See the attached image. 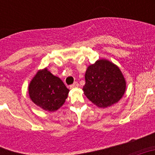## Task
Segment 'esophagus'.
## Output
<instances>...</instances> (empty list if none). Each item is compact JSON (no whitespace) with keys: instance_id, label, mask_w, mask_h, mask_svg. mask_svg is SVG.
Here are the masks:
<instances>
[{"instance_id":"obj_1","label":"esophagus","mask_w":155,"mask_h":155,"mask_svg":"<svg viewBox=\"0 0 155 155\" xmlns=\"http://www.w3.org/2000/svg\"><path fill=\"white\" fill-rule=\"evenodd\" d=\"M78 82H74L73 84H71V85H70V88L71 89H72V88H74V87H78Z\"/></svg>"}]
</instances>
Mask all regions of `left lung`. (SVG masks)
Masks as SVG:
<instances>
[{
    "label": "left lung",
    "instance_id": "left-lung-1",
    "mask_svg": "<svg viewBox=\"0 0 155 155\" xmlns=\"http://www.w3.org/2000/svg\"><path fill=\"white\" fill-rule=\"evenodd\" d=\"M85 96L99 108L118 102L126 91V81L120 68L107 60H98L86 71Z\"/></svg>",
    "mask_w": 155,
    "mask_h": 155
}]
</instances>
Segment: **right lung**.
I'll return each instance as SVG.
<instances>
[{"instance_id": "right-lung-1", "label": "right lung", "mask_w": 155, "mask_h": 155, "mask_svg": "<svg viewBox=\"0 0 155 155\" xmlns=\"http://www.w3.org/2000/svg\"><path fill=\"white\" fill-rule=\"evenodd\" d=\"M69 91L61 78L52 74L47 68L38 71L28 85L31 101L49 112L60 109L65 102Z\"/></svg>"}]
</instances>
